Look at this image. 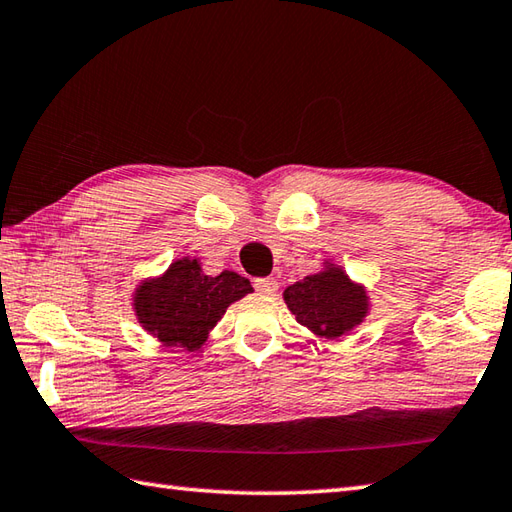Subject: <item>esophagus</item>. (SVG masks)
I'll list each match as a JSON object with an SVG mask.
<instances>
[{"label": "esophagus", "instance_id": "obj_1", "mask_svg": "<svg viewBox=\"0 0 512 512\" xmlns=\"http://www.w3.org/2000/svg\"><path fill=\"white\" fill-rule=\"evenodd\" d=\"M254 289H256V292H260V294L272 296V294L278 292V283L274 281V278H256Z\"/></svg>", "mask_w": 512, "mask_h": 512}]
</instances>
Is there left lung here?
Here are the masks:
<instances>
[{
	"label": "left lung",
	"instance_id": "left-lung-1",
	"mask_svg": "<svg viewBox=\"0 0 512 512\" xmlns=\"http://www.w3.org/2000/svg\"><path fill=\"white\" fill-rule=\"evenodd\" d=\"M285 303L296 321L312 332L334 339L361 323L368 298L350 283L343 269H325L285 289Z\"/></svg>",
	"mask_w": 512,
	"mask_h": 512
}]
</instances>
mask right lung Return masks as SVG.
Wrapping results in <instances>:
<instances>
[{
	"label": "right lung",
	"mask_w": 512,
	"mask_h": 512,
	"mask_svg": "<svg viewBox=\"0 0 512 512\" xmlns=\"http://www.w3.org/2000/svg\"><path fill=\"white\" fill-rule=\"evenodd\" d=\"M252 292L247 278L236 272L205 276L198 260H178L158 281L144 283L136 294L142 327L165 345L196 350L227 307Z\"/></svg>",
	"instance_id": "obj_1"
}]
</instances>
